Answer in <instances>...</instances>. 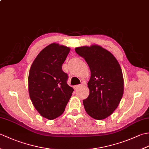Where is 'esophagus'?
Listing matches in <instances>:
<instances>
[{
  "instance_id": "obj_1",
  "label": "esophagus",
  "mask_w": 149,
  "mask_h": 149,
  "mask_svg": "<svg viewBox=\"0 0 149 149\" xmlns=\"http://www.w3.org/2000/svg\"><path fill=\"white\" fill-rule=\"evenodd\" d=\"M82 86V84H78V85H75V86H74V88L75 90H76L77 88H79V87H81Z\"/></svg>"
}]
</instances>
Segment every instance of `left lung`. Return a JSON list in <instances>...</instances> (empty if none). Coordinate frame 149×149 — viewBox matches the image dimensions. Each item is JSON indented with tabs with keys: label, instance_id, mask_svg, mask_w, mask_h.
I'll return each instance as SVG.
<instances>
[{
	"label": "left lung",
	"instance_id": "obj_1",
	"mask_svg": "<svg viewBox=\"0 0 149 149\" xmlns=\"http://www.w3.org/2000/svg\"><path fill=\"white\" fill-rule=\"evenodd\" d=\"M75 50L85 59L91 71L88 83L90 94L83 101L84 109L94 119H105L116 109L123 96L121 67L115 56L100 46H83Z\"/></svg>",
	"mask_w": 149,
	"mask_h": 149
}]
</instances>
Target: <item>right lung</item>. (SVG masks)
I'll return each mask as SVG.
<instances>
[{"mask_svg": "<svg viewBox=\"0 0 149 149\" xmlns=\"http://www.w3.org/2000/svg\"><path fill=\"white\" fill-rule=\"evenodd\" d=\"M70 48L52 43L41 51L31 66L28 88L31 100L43 117L53 120L61 115L74 89L67 84L62 65Z\"/></svg>", "mask_w": 149, "mask_h": 149, "instance_id": "right-lung-1", "label": "right lung"}]
</instances>
